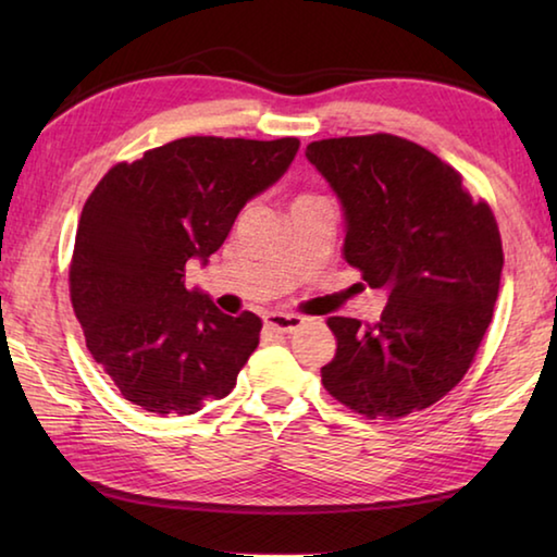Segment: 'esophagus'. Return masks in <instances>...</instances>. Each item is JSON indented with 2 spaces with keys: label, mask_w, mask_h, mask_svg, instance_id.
I'll list each match as a JSON object with an SVG mask.
<instances>
[{
  "label": "esophagus",
  "mask_w": 557,
  "mask_h": 557,
  "mask_svg": "<svg viewBox=\"0 0 557 557\" xmlns=\"http://www.w3.org/2000/svg\"><path fill=\"white\" fill-rule=\"evenodd\" d=\"M265 324L268 329L277 334H295L305 324V319L297 317V314H285V312H270L265 314Z\"/></svg>",
  "instance_id": "obj_1"
}]
</instances>
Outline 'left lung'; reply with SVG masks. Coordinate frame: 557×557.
Wrapping results in <instances>:
<instances>
[{"label": "left lung", "instance_id": "1", "mask_svg": "<svg viewBox=\"0 0 557 557\" xmlns=\"http://www.w3.org/2000/svg\"><path fill=\"white\" fill-rule=\"evenodd\" d=\"M307 159L344 209V258L388 292L381 319L329 317L324 388L366 418L425 410L465 379L502 285V235L486 201L430 149L385 135L319 139Z\"/></svg>", "mask_w": 557, "mask_h": 557}]
</instances>
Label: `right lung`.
I'll return each mask as SVG.
<instances>
[{"instance_id":"obj_1","label":"right lung","mask_w":557,"mask_h":557,"mask_svg":"<svg viewBox=\"0 0 557 557\" xmlns=\"http://www.w3.org/2000/svg\"><path fill=\"white\" fill-rule=\"evenodd\" d=\"M297 149V137H182L115 164L92 188L75 233L71 301L88 351L125 400L194 414L235 388L262 322L186 289V265L209 262Z\"/></svg>"}]
</instances>
